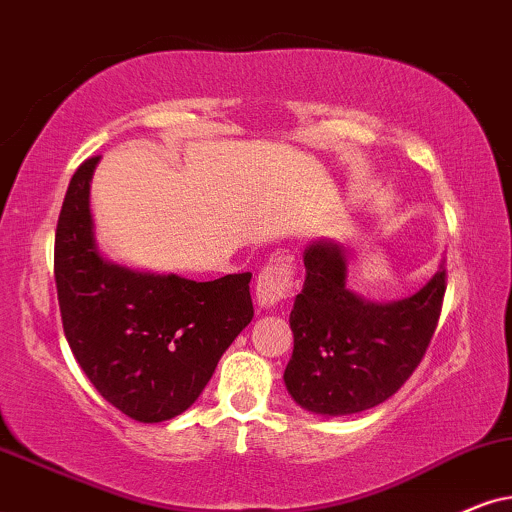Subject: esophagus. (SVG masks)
Returning <instances> with one entry per match:
<instances>
[{"label":"esophagus","instance_id":"34e87169","mask_svg":"<svg viewBox=\"0 0 512 512\" xmlns=\"http://www.w3.org/2000/svg\"><path fill=\"white\" fill-rule=\"evenodd\" d=\"M295 281V267L293 260L286 255H276L264 264L260 274H257V302L262 307H274V304L283 302L290 297V290H293Z\"/></svg>","mask_w":512,"mask_h":512}]
</instances>
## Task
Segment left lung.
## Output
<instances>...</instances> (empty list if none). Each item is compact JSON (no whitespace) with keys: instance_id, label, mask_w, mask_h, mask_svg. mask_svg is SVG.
I'll return each instance as SVG.
<instances>
[{"instance_id":"1","label":"left lung","mask_w":512,"mask_h":512,"mask_svg":"<svg viewBox=\"0 0 512 512\" xmlns=\"http://www.w3.org/2000/svg\"><path fill=\"white\" fill-rule=\"evenodd\" d=\"M304 269L307 278L290 312L293 357L283 373L290 397L326 416L383 404L425 357L442 314L446 269L416 295L390 304L349 293L345 252L335 243L309 245Z\"/></svg>"}]
</instances>
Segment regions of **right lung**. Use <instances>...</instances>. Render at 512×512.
Returning a JSON list of instances; mask_svg holds the SVG:
<instances>
[{"label": "right lung", "mask_w": 512, "mask_h": 512, "mask_svg": "<svg viewBox=\"0 0 512 512\" xmlns=\"http://www.w3.org/2000/svg\"><path fill=\"white\" fill-rule=\"evenodd\" d=\"M99 155L70 179L56 224L54 276L63 333L106 401L139 423L184 413L252 314L250 271L196 283L139 274L99 255L89 181Z\"/></svg>", "instance_id": "1"}]
</instances>
